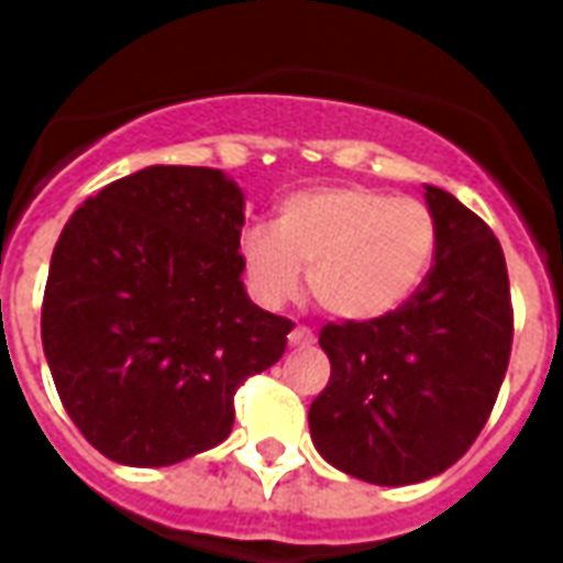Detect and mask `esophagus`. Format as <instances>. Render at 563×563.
<instances>
[{
	"mask_svg": "<svg viewBox=\"0 0 563 563\" xmlns=\"http://www.w3.org/2000/svg\"><path fill=\"white\" fill-rule=\"evenodd\" d=\"M313 341H317V334L307 329V325H295V329L289 331V346H310Z\"/></svg>",
	"mask_w": 563,
	"mask_h": 563,
	"instance_id": "obj_1",
	"label": "esophagus"
}]
</instances>
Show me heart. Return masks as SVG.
Wrapping results in <instances>:
<instances>
[{
	"mask_svg": "<svg viewBox=\"0 0 563 563\" xmlns=\"http://www.w3.org/2000/svg\"><path fill=\"white\" fill-rule=\"evenodd\" d=\"M434 210L371 186H322L283 198L274 225L241 238L250 289L286 305L301 286L329 317L371 322L404 307L437 258Z\"/></svg>",
	"mask_w": 563,
	"mask_h": 563,
	"instance_id": "heart-1",
	"label": "heart"
}]
</instances>
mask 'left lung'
Masks as SVG:
<instances>
[{"mask_svg":"<svg viewBox=\"0 0 563 563\" xmlns=\"http://www.w3.org/2000/svg\"><path fill=\"white\" fill-rule=\"evenodd\" d=\"M437 258L419 292L371 322H329V386L310 437L338 471L410 485L452 467L479 437L512 350V305L495 232L446 189L424 186Z\"/></svg>","mask_w":563,"mask_h":563,"instance_id":"left-lung-1","label":"left lung"}]
</instances>
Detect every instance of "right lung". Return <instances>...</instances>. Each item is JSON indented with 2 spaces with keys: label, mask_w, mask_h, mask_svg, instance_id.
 <instances>
[{
  "label": "right lung",
  "mask_w": 563,
  "mask_h": 563,
  "mask_svg": "<svg viewBox=\"0 0 563 563\" xmlns=\"http://www.w3.org/2000/svg\"><path fill=\"white\" fill-rule=\"evenodd\" d=\"M244 192L217 168L150 165L59 234L42 343L59 401L104 459L165 467L232 434L234 391L280 362L292 322L250 301Z\"/></svg>",
  "instance_id": "obj_1"
}]
</instances>
